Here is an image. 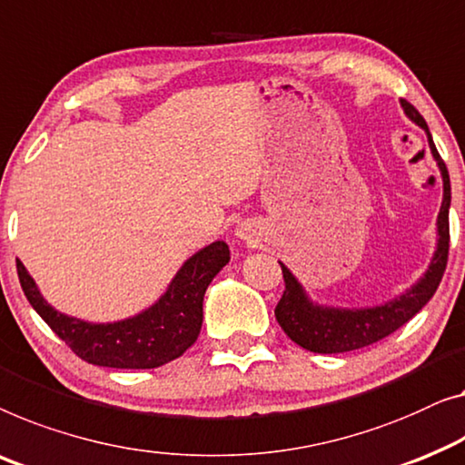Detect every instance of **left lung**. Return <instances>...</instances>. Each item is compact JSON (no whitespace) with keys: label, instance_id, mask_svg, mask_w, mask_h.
Masks as SVG:
<instances>
[{"label":"left lung","instance_id":"obj_1","mask_svg":"<svg viewBox=\"0 0 465 465\" xmlns=\"http://www.w3.org/2000/svg\"><path fill=\"white\" fill-rule=\"evenodd\" d=\"M402 109L409 117H411L417 125L423 127L428 134V144L432 151L436 163L440 167L442 173V186H445V194H442V205L439 213V247L430 264L428 272L423 274L420 282L383 306L375 308H362V311H340V308H321L312 304L306 298L304 289L300 282L293 279V274L281 264L282 281H285V292H282L277 308H274V316H277L279 325L295 344L311 350V352L319 354H335V352H350V350H359L365 346H371L375 341L386 338V335L394 333L396 329L411 321L413 316L428 304L430 298L439 289L442 274L447 268L449 258V205H450V183L445 161L440 159L439 151H436L432 134L428 130V124L420 115L411 103L401 100Z\"/></svg>","mask_w":465,"mask_h":465}]
</instances>
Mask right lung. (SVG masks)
Here are the masks:
<instances>
[{"label":"right lung","instance_id":"obj_1","mask_svg":"<svg viewBox=\"0 0 465 465\" xmlns=\"http://www.w3.org/2000/svg\"><path fill=\"white\" fill-rule=\"evenodd\" d=\"M228 260L231 252L224 241L203 247L184 262L157 304L132 319L106 325H92L56 312L42 298L20 260L16 271L29 304L79 359L98 367L154 369L183 356L197 341L205 289Z\"/></svg>","mask_w":465,"mask_h":465}]
</instances>
